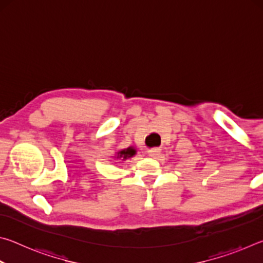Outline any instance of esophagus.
Returning <instances> with one entry per match:
<instances>
[{
  "mask_svg": "<svg viewBox=\"0 0 263 263\" xmlns=\"http://www.w3.org/2000/svg\"><path fill=\"white\" fill-rule=\"evenodd\" d=\"M147 154L149 155V157L155 158V157H158V155L160 154V149H159V148H152V149H148V151H147Z\"/></svg>",
  "mask_w": 263,
  "mask_h": 263,
  "instance_id": "esophagus-1",
  "label": "esophagus"
}]
</instances>
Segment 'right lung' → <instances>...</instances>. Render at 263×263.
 Masks as SVG:
<instances>
[{
  "label": "right lung",
  "mask_w": 263,
  "mask_h": 263,
  "mask_svg": "<svg viewBox=\"0 0 263 263\" xmlns=\"http://www.w3.org/2000/svg\"><path fill=\"white\" fill-rule=\"evenodd\" d=\"M135 154H136V149L133 148V147H128V148H125V149L118 151L117 154H116V158L126 160L128 158L133 157V155H135Z\"/></svg>",
  "instance_id": "1"
}]
</instances>
